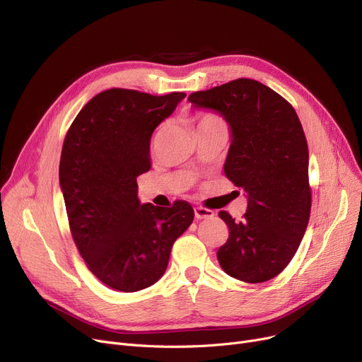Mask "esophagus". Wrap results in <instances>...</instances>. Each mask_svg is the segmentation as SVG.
<instances>
[{"instance_id": "34e87169", "label": "esophagus", "mask_w": 362, "mask_h": 362, "mask_svg": "<svg viewBox=\"0 0 362 362\" xmlns=\"http://www.w3.org/2000/svg\"><path fill=\"white\" fill-rule=\"evenodd\" d=\"M194 216H196V220L209 218V216H214V211L206 209V208H202V206H197V208H194Z\"/></svg>"}]
</instances>
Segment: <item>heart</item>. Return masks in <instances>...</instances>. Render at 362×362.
<instances>
[{
    "instance_id": "1",
    "label": "heart",
    "mask_w": 362,
    "mask_h": 362,
    "mask_svg": "<svg viewBox=\"0 0 362 362\" xmlns=\"http://www.w3.org/2000/svg\"><path fill=\"white\" fill-rule=\"evenodd\" d=\"M205 123H216V124H223L221 123V120L216 117V115H214V114H205L204 117H202L200 120H199V124H205Z\"/></svg>"
}]
</instances>
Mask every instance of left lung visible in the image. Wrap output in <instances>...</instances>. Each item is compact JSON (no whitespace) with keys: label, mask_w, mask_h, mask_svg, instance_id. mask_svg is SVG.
<instances>
[{"label":"left lung","mask_w":362,"mask_h":362,"mask_svg":"<svg viewBox=\"0 0 362 362\" xmlns=\"http://www.w3.org/2000/svg\"><path fill=\"white\" fill-rule=\"evenodd\" d=\"M230 127L226 177L245 190L242 221L226 211L228 239L216 252L228 276L258 284L291 262L310 215L309 150L296 110L263 83L238 78L189 96Z\"/></svg>","instance_id":"1"}]
</instances>
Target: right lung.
Here are the masks:
<instances>
[{"label": "right lung", "mask_w": 362, "mask_h": 362, "mask_svg": "<svg viewBox=\"0 0 362 362\" xmlns=\"http://www.w3.org/2000/svg\"><path fill=\"white\" fill-rule=\"evenodd\" d=\"M184 98L100 92L65 136L59 184L72 239L95 276L117 291L135 293L160 279L173 242L193 223L190 204H141L136 184L151 166L154 129Z\"/></svg>", "instance_id": "obj_1"}]
</instances>
